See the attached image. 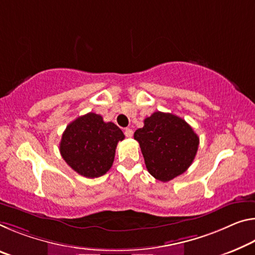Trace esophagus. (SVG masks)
<instances>
[{"label":"esophagus","instance_id":"esophagus-1","mask_svg":"<svg viewBox=\"0 0 255 255\" xmlns=\"http://www.w3.org/2000/svg\"><path fill=\"white\" fill-rule=\"evenodd\" d=\"M125 135H126V137H128V138H130V137H132V129L130 128L125 129Z\"/></svg>","mask_w":255,"mask_h":255}]
</instances>
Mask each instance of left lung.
<instances>
[{
  "label": "left lung",
  "instance_id": "8db88e82",
  "mask_svg": "<svg viewBox=\"0 0 255 255\" xmlns=\"http://www.w3.org/2000/svg\"><path fill=\"white\" fill-rule=\"evenodd\" d=\"M134 138L139 143L147 171L160 181H169L192 164L200 138L184 119L156 111L144 120Z\"/></svg>",
  "mask_w": 255,
  "mask_h": 255
}]
</instances>
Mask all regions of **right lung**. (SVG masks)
Wrapping results in <instances>:
<instances>
[{
    "label": "right lung",
    "instance_id": "add662e5",
    "mask_svg": "<svg viewBox=\"0 0 255 255\" xmlns=\"http://www.w3.org/2000/svg\"><path fill=\"white\" fill-rule=\"evenodd\" d=\"M125 138L113 123H104L90 112L68 125L60 142V153L69 167L87 178L103 176L112 167L117 144Z\"/></svg>",
    "mask_w": 255,
    "mask_h": 255
}]
</instances>
